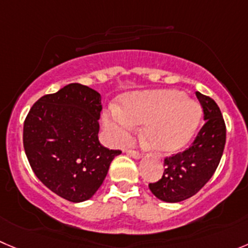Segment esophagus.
<instances>
[{
    "instance_id": "obj_1",
    "label": "esophagus",
    "mask_w": 248,
    "mask_h": 248,
    "mask_svg": "<svg viewBox=\"0 0 248 248\" xmlns=\"http://www.w3.org/2000/svg\"><path fill=\"white\" fill-rule=\"evenodd\" d=\"M128 155H130V157L135 158V159H140V158H142V153L136 152V151H133V150H129Z\"/></svg>"
}]
</instances>
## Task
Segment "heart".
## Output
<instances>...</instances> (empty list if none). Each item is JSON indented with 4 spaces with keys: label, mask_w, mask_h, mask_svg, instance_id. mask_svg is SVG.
Instances as JSON below:
<instances>
[{
    "label": "heart",
    "mask_w": 248,
    "mask_h": 248,
    "mask_svg": "<svg viewBox=\"0 0 248 248\" xmlns=\"http://www.w3.org/2000/svg\"><path fill=\"white\" fill-rule=\"evenodd\" d=\"M201 120V108L176 90H153L124 96L122 108L112 107L103 124L117 142H125L136 124H145L150 148L171 155L188 145Z\"/></svg>",
    "instance_id": "obj_1"
}]
</instances>
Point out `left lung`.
Wrapping results in <instances>:
<instances>
[{"label": "left lung", "instance_id": "left-lung-1", "mask_svg": "<svg viewBox=\"0 0 248 248\" xmlns=\"http://www.w3.org/2000/svg\"><path fill=\"white\" fill-rule=\"evenodd\" d=\"M203 108L204 124L190 147L164 159L162 179L148 185L158 200L169 203L184 201L199 192L218 168L225 146L226 129L218 105L197 91Z\"/></svg>", "mask_w": 248, "mask_h": 248}]
</instances>
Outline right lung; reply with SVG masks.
<instances>
[{
    "mask_svg": "<svg viewBox=\"0 0 248 248\" xmlns=\"http://www.w3.org/2000/svg\"><path fill=\"white\" fill-rule=\"evenodd\" d=\"M101 95L69 84L42 96L24 122L23 143L35 175L67 201L84 202L100 188L120 151L98 141Z\"/></svg>",
    "mask_w": 248,
    "mask_h": 248,
    "instance_id": "obj_1",
    "label": "right lung"
}]
</instances>
